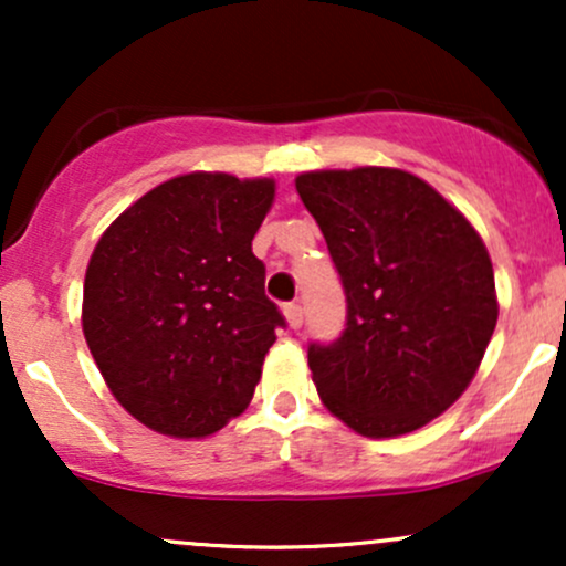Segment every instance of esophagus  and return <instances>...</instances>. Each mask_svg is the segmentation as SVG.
Returning a JSON list of instances; mask_svg holds the SVG:
<instances>
[{
  "instance_id": "esophagus-1",
  "label": "esophagus",
  "mask_w": 566,
  "mask_h": 566,
  "mask_svg": "<svg viewBox=\"0 0 566 566\" xmlns=\"http://www.w3.org/2000/svg\"><path fill=\"white\" fill-rule=\"evenodd\" d=\"M284 316L292 329H297L303 324V305L301 303H284Z\"/></svg>"
}]
</instances>
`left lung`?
<instances>
[{
  "instance_id": "obj_1",
  "label": "left lung",
  "mask_w": 566,
  "mask_h": 566,
  "mask_svg": "<svg viewBox=\"0 0 566 566\" xmlns=\"http://www.w3.org/2000/svg\"><path fill=\"white\" fill-rule=\"evenodd\" d=\"M346 295V327L308 343L329 412L365 437L426 426L469 388L497 324L495 274L471 223L388 167L295 180Z\"/></svg>"
}]
</instances>
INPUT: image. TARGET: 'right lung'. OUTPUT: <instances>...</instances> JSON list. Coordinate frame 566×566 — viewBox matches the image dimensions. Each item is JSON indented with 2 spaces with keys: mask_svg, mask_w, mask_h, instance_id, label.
<instances>
[{
  "mask_svg": "<svg viewBox=\"0 0 566 566\" xmlns=\"http://www.w3.org/2000/svg\"><path fill=\"white\" fill-rule=\"evenodd\" d=\"M274 180L191 172L108 226L84 276V337L112 394L167 437L216 433L250 405L276 329L252 239Z\"/></svg>",
  "mask_w": 566,
  "mask_h": 566,
  "instance_id": "right-lung-1",
  "label": "right lung"
}]
</instances>
